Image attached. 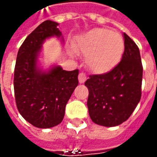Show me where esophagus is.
<instances>
[{"label":"esophagus","instance_id":"34e87169","mask_svg":"<svg viewBox=\"0 0 157 157\" xmlns=\"http://www.w3.org/2000/svg\"><path fill=\"white\" fill-rule=\"evenodd\" d=\"M86 78H87V77H86V75H85L84 72H80V73L78 74V81H79L80 84L84 83V82L86 80Z\"/></svg>","mask_w":157,"mask_h":157}]
</instances>
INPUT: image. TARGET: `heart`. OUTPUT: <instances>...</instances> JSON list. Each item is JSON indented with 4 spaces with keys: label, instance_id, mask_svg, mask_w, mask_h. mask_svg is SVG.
<instances>
[{
    "label": "heart",
    "instance_id": "1",
    "mask_svg": "<svg viewBox=\"0 0 157 157\" xmlns=\"http://www.w3.org/2000/svg\"><path fill=\"white\" fill-rule=\"evenodd\" d=\"M74 49L86 56L87 67L96 73L110 72L121 61L124 41L116 32L97 28L78 39Z\"/></svg>",
    "mask_w": 157,
    "mask_h": 157
}]
</instances>
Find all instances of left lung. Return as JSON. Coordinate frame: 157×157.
Listing matches in <instances>:
<instances>
[{
	"label": "left lung",
	"mask_w": 157,
	"mask_h": 157,
	"mask_svg": "<svg viewBox=\"0 0 157 157\" xmlns=\"http://www.w3.org/2000/svg\"><path fill=\"white\" fill-rule=\"evenodd\" d=\"M124 36L125 50L120 63L110 72L90 75L87 107L94 123L115 126L126 121L141 98L143 66L137 44Z\"/></svg>",
	"instance_id": "8db88e82"
}]
</instances>
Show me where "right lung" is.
Segmentation results:
<instances>
[{"mask_svg":"<svg viewBox=\"0 0 157 157\" xmlns=\"http://www.w3.org/2000/svg\"><path fill=\"white\" fill-rule=\"evenodd\" d=\"M58 24L46 20L27 36L20 46L14 68V96L22 117L38 128L59 125L67 102L78 84V70L65 71L56 66L48 72L36 67L37 56L46 38L60 36Z\"/></svg>","mask_w":157,"mask_h":157,"instance_id":"obj_1","label":"right lung"}]
</instances>
